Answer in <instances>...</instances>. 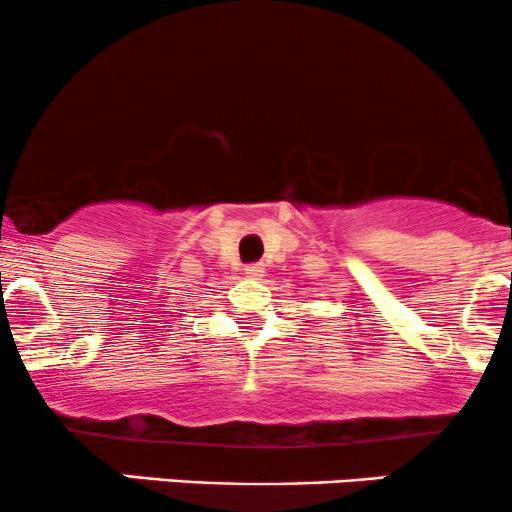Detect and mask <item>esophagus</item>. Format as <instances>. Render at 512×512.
Masks as SVG:
<instances>
[{
	"label": "esophagus",
	"mask_w": 512,
	"mask_h": 512,
	"mask_svg": "<svg viewBox=\"0 0 512 512\" xmlns=\"http://www.w3.org/2000/svg\"><path fill=\"white\" fill-rule=\"evenodd\" d=\"M245 274L250 276V279H260V276H264V264L262 262H252L245 267Z\"/></svg>",
	"instance_id": "esophagus-1"
}]
</instances>
